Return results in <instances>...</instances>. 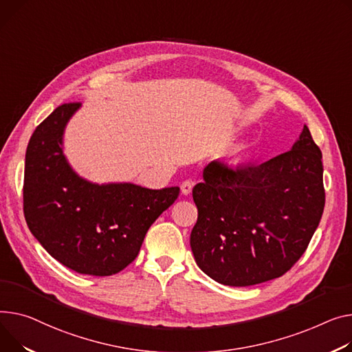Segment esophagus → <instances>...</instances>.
<instances>
[{"mask_svg": "<svg viewBox=\"0 0 352 352\" xmlns=\"http://www.w3.org/2000/svg\"><path fill=\"white\" fill-rule=\"evenodd\" d=\"M192 186H194V182L191 179H185L182 184H181V192L184 195H190L191 191H192Z\"/></svg>", "mask_w": 352, "mask_h": 352, "instance_id": "obj_1", "label": "esophagus"}]
</instances>
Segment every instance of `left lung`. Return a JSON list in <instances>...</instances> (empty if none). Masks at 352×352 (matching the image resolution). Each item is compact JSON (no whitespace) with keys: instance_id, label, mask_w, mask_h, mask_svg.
Wrapping results in <instances>:
<instances>
[{"instance_id":"1","label":"left lung","mask_w":352,"mask_h":352,"mask_svg":"<svg viewBox=\"0 0 352 352\" xmlns=\"http://www.w3.org/2000/svg\"><path fill=\"white\" fill-rule=\"evenodd\" d=\"M321 151L304 126L292 150L261 166L212 161L194 186L191 249L199 269L225 286L283 276L306 252L325 192Z\"/></svg>"}]
</instances>
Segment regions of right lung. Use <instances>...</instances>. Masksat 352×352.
I'll return each instance as SVG.
<instances>
[{
    "label": "right lung",
    "instance_id": "obj_1",
    "mask_svg": "<svg viewBox=\"0 0 352 352\" xmlns=\"http://www.w3.org/2000/svg\"><path fill=\"white\" fill-rule=\"evenodd\" d=\"M79 107L65 103L35 129L25 154L23 215L32 235L63 266L111 276L135 259L148 228L179 188L99 185L79 177L62 147L65 127Z\"/></svg>",
    "mask_w": 352,
    "mask_h": 352
}]
</instances>
